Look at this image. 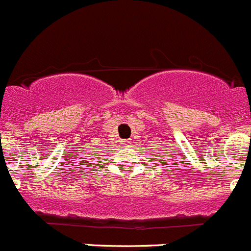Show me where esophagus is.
Instances as JSON below:
<instances>
[{
  "mask_svg": "<svg viewBox=\"0 0 251 251\" xmlns=\"http://www.w3.org/2000/svg\"><path fill=\"white\" fill-rule=\"evenodd\" d=\"M129 143H130V141H129V140H125V141H123V144H125V145H129Z\"/></svg>",
  "mask_w": 251,
  "mask_h": 251,
  "instance_id": "34e87169",
  "label": "esophagus"
}]
</instances>
